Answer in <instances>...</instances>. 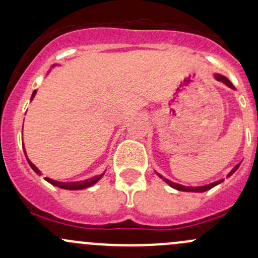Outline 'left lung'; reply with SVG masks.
<instances>
[{
  "label": "left lung",
  "mask_w": 258,
  "mask_h": 258,
  "mask_svg": "<svg viewBox=\"0 0 258 258\" xmlns=\"http://www.w3.org/2000/svg\"><path fill=\"white\" fill-rule=\"evenodd\" d=\"M213 76H215V79L217 80V81H221V82H222V83H225V85L227 86V87L232 88V90H236L235 86H233L232 83H231V81L228 80L227 77L223 76V75L215 74V75H213ZM240 165H241V163H238V165H236L235 167H233L232 170L230 171V173H228V175H227V177H230V176H232L233 173H235L236 171L238 170V167H240ZM156 173H157V172H156ZM157 176H158V177H160V178H162L163 181H165L166 183L168 184V186H171V187H172V188L178 189V191H182V192H205V191H209V189L212 188V187L217 186V184L222 183V182H223V179H218V181L212 182V183H209V184H205V186H195V187H194V186H183V184L176 183V182L170 181V179H168V178L162 177V176H161L160 173H157Z\"/></svg>",
  "instance_id": "obj_1"
}]
</instances>
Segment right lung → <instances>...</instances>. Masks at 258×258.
Wrapping results in <instances>:
<instances>
[{
    "mask_svg": "<svg viewBox=\"0 0 258 258\" xmlns=\"http://www.w3.org/2000/svg\"><path fill=\"white\" fill-rule=\"evenodd\" d=\"M54 66H56V64H53V66H52V67H54ZM49 71H51V70H49ZM49 71H48V74H49ZM36 93H37V91L35 90V91H33L32 96H31V101H32L33 98H35ZM22 146H23V151H25L26 158H27L28 165L31 166V168H32V170L35 171V172L37 173V175H42V172H41V171L38 170V168L36 167V166L33 165V163L31 162L30 160H28L27 153H26V150H25V145L22 144ZM103 175H105V172L101 173V175H96V176H93V177H90V178L82 179V181H75V182H59V181H56V179H52V178H49V177H46L45 179H46V181H47V182H49V183H51V184H53V186L59 187V188H63V189H71V191H76V189L88 188V187L93 186V184L97 183V182L100 181V179L103 177Z\"/></svg>",
    "mask_w": 258,
    "mask_h": 258,
    "instance_id": "1",
    "label": "right lung"
}]
</instances>
